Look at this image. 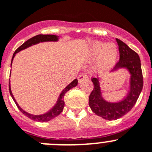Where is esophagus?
I'll return each instance as SVG.
<instances>
[{
  "label": "esophagus",
  "mask_w": 152,
  "mask_h": 152,
  "mask_svg": "<svg viewBox=\"0 0 152 152\" xmlns=\"http://www.w3.org/2000/svg\"><path fill=\"white\" fill-rule=\"evenodd\" d=\"M88 79L87 75L85 74V73H83V74H80L78 76V82H79V83H81L82 81H83V80H85V79Z\"/></svg>",
  "instance_id": "1"
}]
</instances>
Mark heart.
Wrapping results in <instances>:
<instances>
[{"mask_svg": "<svg viewBox=\"0 0 152 152\" xmlns=\"http://www.w3.org/2000/svg\"><path fill=\"white\" fill-rule=\"evenodd\" d=\"M117 57V49L113 43L105 45L102 42H95L91 45L87 58L89 61L96 59L93 70L97 73L108 72L115 65Z\"/></svg>", "mask_w": 152, "mask_h": 152, "instance_id": "b5f03b06", "label": "heart"}]
</instances>
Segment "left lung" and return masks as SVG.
I'll list each match as a JSON object with an SVG mask.
<instances>
[{
    "label": "left lung",
    "instance_id": "left-lung-1",
    "mask_svg": "<svg viewBox=\"0 0 152 152\" xmlns=\"http://www.w3.org/2000/svg\"><path fill=\"white\" fill-rule=\"evenodd\" d=\"M119 46L120 61L112 72L126 69L130 74L128 94L117 102H110L103 98L101 89V78H92L94 88L88 98V104L96 115L108 120H115L129 112L136 103L143 87V77L139 55L124 42L116 39Z\"/></svg>",
    "mask_w": 152,
    "mask_h": 152
}]
</instances>
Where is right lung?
<instances>
[{"instance_id":"add662e5","label":"right lung","mask_w":152,"mask_h":152,"mask_svg":"<svg viewBox=\"0 0 152 152\" xmlns=\"http://www.w3.org/2000/svg\"><path fill=\"white\" fill-rule=\"evenodd\" d=\"M58 40H59V36L54 35H36V36L32 37V39L27 40L26 42H24L21 46H20L18 48L16 49V51H15L14 54H13V57H12L11 66H12V63H13V58H14V57L16 56V54H17V53L20 52V51H21V50H25V49L31 47V46L35 45H37V44L42 43V42H57ZM77 84H78V80L76 79H74L72 83H69V84L66 86V88H64V89L61 91L59 97H58V99H57V102H56V104H54V106L52 108L50 109V110H48V112H46V113H43V114H39V115H35V114H32V113H28V112L23 110L22 107H20V106L18 104V103L16 102V99H15L13 94H12L11 88H10V81H9V91H10V94L12 98L13 99L15 103H16V106L18 107V108L20 109V111H21L24 115L28 117V118L35 120V121H39V122H47V121H49V120L55 118L56 117H57V116L59 115L60 113L63 111L64 107V104H65L64 101V95L66 94V91H68L69 89H71V88H73V87L77 86Z\"/></svg>"}]
</instances>
